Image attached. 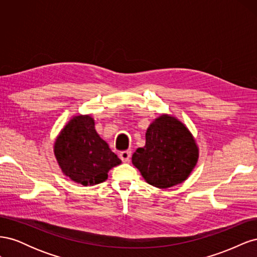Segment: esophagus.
Instances as JSON below:
<instances>
[{
    "mask_svg": "<svg viewBox=\"0 0 257 257\" xmlns=\"http://www.w3.org/2000/svg\"><path fill=\"white\" fill-rule=\"evenodd\" d=\"M131 155H132L131 151H122V152L120 153V159L122 160V162L127 163V162H130Z\"/></svg>",
    "mask_w": 257,
    "mask_h": 257,
    "instance_id": "34e87169",
    "label": "esophagus"
}]
</instances>
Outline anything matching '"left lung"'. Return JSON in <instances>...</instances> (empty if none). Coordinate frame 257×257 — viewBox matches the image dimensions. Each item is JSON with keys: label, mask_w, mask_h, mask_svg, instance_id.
<instances>
[{"label": "left lung", "mask_w": 257, "mask_h": 257, "mask_svg": "<svg viewBox=\"0 0 257 257\" xmlns=\"http://www.w3.org/2000/svg\"><path fill=\"white\" fill-rule=\"evenodd\" d=\"M199 148L195 137L177 116L162 113L146 131V145L132 157L147 183L168 189L184 182L195 168Z\"/></svg>", "instance_id": "1"}]
</instances>
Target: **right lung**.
<instances>
[{
    "mask_svg": "<svg viewBox=\"0 0 257 257\" xmlns=\"http://www.w3.org/2000/svg\"><path fill=\"white\" fill-rule=\"evenodd\" d=\"M53 153L62 173L84 186L106 181L109 170L122 163L97 134L90 114L69 119L54 139Z\"/></svg>",
    "mask_w": 257,
    "mask_h": 257,
    "instance_id": "obj_1",
    "label": "right lung"
}]
</instances>
